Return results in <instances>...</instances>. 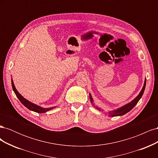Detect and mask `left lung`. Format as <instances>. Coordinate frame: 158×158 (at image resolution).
Here are the masks:
<instances>
[{"mask_svg":"<svg viewBox=\"0 0 158 158\" xmlns=\"http://www.w3.org/2000/svg\"><path fill=\"white\" fill-rule=\"evenodd\" d=\"M146 80L145 79V82H144V86H143L140 93L139 94V95H138V96L134 99L131 102H130L129 103L127 104L126 106H123L121 108L118 109L117 110H115V111H110L109 114H110V116L111 117H116V116H121V115H123V114H125L126 113H127L128 112H129L131 111V110L135 107L136 105L137 104V103L138 102V101L140 99V98H142L143 94H144V89L146 88ZM89 99H90V101L91 103H92L93 102V99L91 96V95L89 94ZM98 109H99V108H97Z\"/></svg>","mask_w":158,"mask_h":158,"instance_id":"obj_1","label":"left lung"}]
</instances>
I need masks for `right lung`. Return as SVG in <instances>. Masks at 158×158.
<instances>
[{"instance_id":"right-lung-1","label":"right lung","mask_w":158,"mask_h":158,"mask_svg":"<svg viewBox=\"0 0 158 158\" xmlns=\"http://www.w3.org/2000/svg\"><path fill=\"white\" fill-rule=\"evenodd\" d=\"M12 89L14 90V93H15L16 95L17 96V98L19 99V100H20V102L25 107H26L28 109L31 110V111H35L36 113H45L47 111H49V110H51L53 108H55V107H50V108H42V107H40L39 106H36V105H35V104H33V103L30 102L29 101H27V100H26L25 98H23L22 96V95L18 93V92L16 90L15 86H14L12 80Z\"/></svg>"}]
</instances>
